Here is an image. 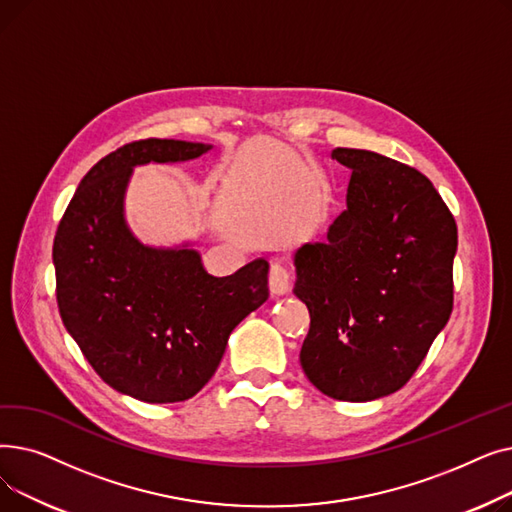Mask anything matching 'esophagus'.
I'll list each match as a JSON object with an SVG mask.
<instances>
[{
    "instance_id": "1",
    "label": "esophagus",
    "mask_w": 512,
    "mask_h": 512,
    "mask_svg": "<svg viewBox=\"0 0 512 512\" xmlns=\"http://www.w3.org/2000/svg\"><path fill=\"white\" fill-rule=\"evenodd\" d=\"M270 290L274 297H284V294L290 292V276L278 263H274L270 270Z\"/></svg>"
}]
</instances>
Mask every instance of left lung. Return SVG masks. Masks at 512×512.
Returning a JSON list of instances; mask_svg holds the SVG:
<instances>
[{
  "label": "left lung",
  "mask_w": 512,
  "mask_h": 512,
  "mask_svg": "<svg viewBox=\"0 0 512 512\" xmlns=\"http://www.w3.org/2000/svg\"><path fill=\"white\" fill-rule=\"evenodd\" d=\"M353 172L326 242L292 255V292L311 315L301 348L309 382L367 402L409 382L452 311L456 224L421 172L365 151H332Z\"/></svg>",
  "instance_id": "left-lung-1"
}]
</instances>
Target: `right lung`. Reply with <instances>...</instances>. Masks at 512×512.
Masks as SVG:
<instances>
[{
  "label": "right lung",
  "instance_id": "add662e5",
  "mask_svg": "<svg viewBox=\"0 0 512 512\" xmlns=\"http://www.w3.org/2000/svg\"><path fill=\"white\" fill-rule=\"evenodd\" d=\"M211 149L147 139L105 155L80 180L53 240L68 334L105 384L155 405L193 398L218 369L232 330L270 297L263 257L215 278L193 240L153 247L126 222L134 168L184 164Z\"/></svg>",
  "mask_w": 512,
  "mask_h": 512
}]
</instances>
